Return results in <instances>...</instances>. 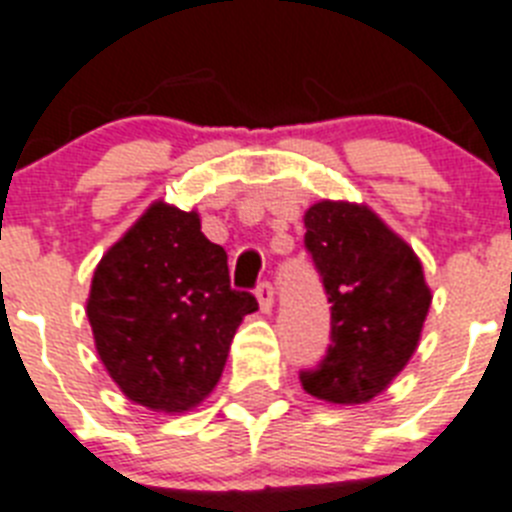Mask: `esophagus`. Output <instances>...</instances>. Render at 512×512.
<instances>
[{
	"instance_id": "1",
	"label": "esophagus",
	"mask_w": 512,
	"mask_h": 512,
	"mask_svg": "<svg viewBox=\"0 0 512 512\" xmlns=\"http://www.w3.org/2000/svg\"><path fill=\"white\" fill-rule=\"evenodd\" d=\"M256 298H259V306L264 314H269L274 308V287L269 285V282H261L259 287H256Z\"/></svg>"
}]
</instances>
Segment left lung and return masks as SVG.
Here are the masks:
<instances>
[{"label":"left lung","instance_id":"8db88e82","mask_svg":"<svg viewBox=\"0 0 512 512\" xmlns=\"http://www.w3.org/2000/svg\"><path fill=\"white\" fill-rule=\"evenodd\" d=\"M306 248L332 303V345L303 390L324 403H369L416 353L432 290L413 248L377 211L319 201L303 214Z\"/></svg>","mask_w":512,"mask_h":512}]
</instances>
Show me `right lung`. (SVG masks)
<instances>
[{"instance_id":"add662e5","label":"right lung","mask_w":512,"mask_h":512,"mask_svg":"<svg viewBox=\"0 0 512 512\" xmlns=\"http://www.w3.org/2000/svg\"><path fill=\"white\" fill-rule=\"evenodd\" d=\"M259 308L230 287L225 248L198 211L154 201L96 264L86 314L104 369L133 403L193 411L217 387L243 316Z\"/></svg>"}]
</instances>
